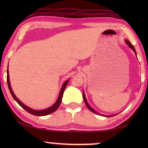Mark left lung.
<instances>
[{"instance_id": "8db88e82", "label": "left lung", "mask_w": 148, "mask_h": 148, "mask_svg": "<svg viewBox=\"0 0 148 148\" xmlns=\"http://www.w3.org/2000/svg\"><path fill=\"white\" fill-rule=\"evenodd\" d=\"M125 42H126L127 45H128V46H129V47H130V48H131V49H132V50H133V51H134V52H135V54H136V51H135V48L133 47V46L132 45V44H131V42H129L128 40H125ZM83 98H84V102H85V104H86V106L88 107V108L89 109V110H90V111H92V112L95 113V114H98V112H96V111H95V110H94V109H93L92 108H91V107L90 106V105L88 104V103L87 102V100H86V96H85V94H84H84H83Z\"/></svg>"}]
</instances>
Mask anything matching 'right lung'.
<instances>
[{"mask_svg": "<svg viewBox=\"0 0 148 148\" xmlns=\"http://www.w3.org/2000/svg\"><path fill=\"white\" fill-rule=\"evenodd\" d=\"M7 84H8V87H9V91H10V92H11V94L12 95V96H13V98H14V100H15L16 102H17L18 104H19L20 106H21L22 108L24 109V110H25L26 111H27V112L30 113V114H33V115H35V116H46V115H48V114H50V113L54 112V111H56V110H57V108H58V106H60V103H61L62 95H63V92H64V90H65V88H66V85H67L68 82H69V80L66 81V82L64 83V84L62 85L61 90H60V92L59 96H58V100H56V102L54 103V104L52 105V106H50V108H48L47 109H45V110H33V109L29 108V107H27V106H25V104H23L21 102H20L19 99H18L17 97L15 96V95L13 94V91H12L11 85H10L9 76V70H8V69H7Z\"/></svg>", "mask_w": 148, "mask_h": 148, "instance_id": "obj_1", "label": "right lung"}]
</instances>
